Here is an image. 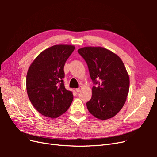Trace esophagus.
I'll return each mask as SVG.
<instances>
[{
    "mask_svg": "<svg viewBox=\"0 0 157 157\" xmlns=\"http://www.w3.org/2000/svg\"><path fill=\"white\" fill-rule=\"evenodd\" d=\"M81 90H82V87H79L78 88H76L75 90H76V91H77V92H79Z\"/></svg>",
    "mask_w": 157,
    "mask_h": 157,
    "instance_id": "34e87169",
    "label": "esophagus"
}]
</instances>
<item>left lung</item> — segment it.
<instances>
[{
	"mask_svg": "<svg viewBox=\"0 0 157 157\" xmlns=\"http://www.w3.org/2000/svg\"><path fill=\"white\" fill-rule=\"evenodd\" d=\"M86 61L93 86L92 96L86 103L89 112L100 120L115 117L126 102L130 78L120 57L101 46H86L78 50Z\"/></svg>",
	"mask_w": 157,
	"mask_h": 157,
	"instance_id": "obj_1",
	"label": "left lung"
}]
</instances>
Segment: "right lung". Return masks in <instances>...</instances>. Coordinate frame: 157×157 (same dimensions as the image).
Wrapping results in <instances>:
<instances>
[{
  "label": "right lung",
  "mask_w": 157,
  "mask_h": 157,
  "mask_svg": "<svg viewBox=\"0 0 157 157\" xmlns=\"http://www.w3.org/2000/svg\"><path fill=\"white\" fill-rule=\"evenodd\" d=\"M75 47L69 44L52 46L37 56L27 73L26 88L32 105L42 115L56 118L69 108L73 99L66 90L63 78L65 61Z\"/></svg>",
  "instance_id": "1"
}]
</instances>
